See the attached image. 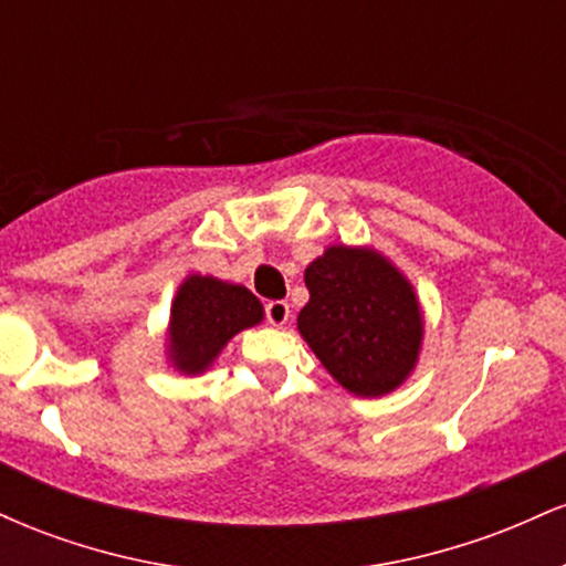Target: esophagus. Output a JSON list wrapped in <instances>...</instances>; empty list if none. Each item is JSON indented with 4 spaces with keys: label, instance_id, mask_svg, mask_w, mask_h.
<instances>
[{
    "label": "esophagus",
    "instance_id": "obj_1",
    "mask_svg": "<svg viewBox=\"0 0 566 566\" xmlns=\"http://www.w3.org/2000/svg\"><path fill=\"white\" fill-rule=\"evenodd\" d=\"M265 319H269V324H274V327H284L290 322V303L271 301L265 305Z\"/></svg>",
    "mask_w": 566,
    "mask_h": 566
}]
</instances>
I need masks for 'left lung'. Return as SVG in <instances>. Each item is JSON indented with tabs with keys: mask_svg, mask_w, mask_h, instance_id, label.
<instances>
[{
	"mask_svg": "<svg viewBox=\"0 0 566 566\" xmlns=\"http://www.w3.org/2000/svg\"><path fill=\"white\" fill-rule=\"evenodd\" d=\"M311 297L297 329L356 396L391 394L415 369L423 316L412 284L380 252L335 244L305 269Z\"/></svg>",
	"mask_w": 566,
	"mask_h": 566,
	"instance_id": "8db88e82",
	"label": "left lung"
}]
</instances>
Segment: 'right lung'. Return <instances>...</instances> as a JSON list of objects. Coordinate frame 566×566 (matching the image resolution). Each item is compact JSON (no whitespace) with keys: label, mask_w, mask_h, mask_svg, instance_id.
Returning a JSON list of instances; mask_svg holds the SVG:
<instances>
[{"label":"right lung","mask_w":566,"mask_h":566,"mask_svg":"<svg viewBox=\"0 0 566 566\" xmlns=\"http://www.w3.org/2000/svg\"><path fill=\"white\" fill-rule=\"evenodd\" d=\"M263 319V305L242 284L188 276L170 311V359L180 373H205L226 343Z\"/></svg>","instance_id":"right-lung-1"}]
</instances>
